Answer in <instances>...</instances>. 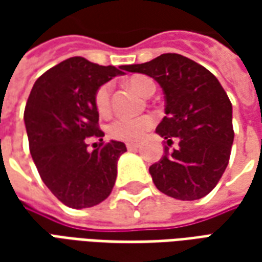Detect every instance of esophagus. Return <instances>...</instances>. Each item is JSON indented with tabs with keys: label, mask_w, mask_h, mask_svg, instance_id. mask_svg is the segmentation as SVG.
I'll return each mask as SVG.
<instances>
[{
	"label": "esophagus",
	"mask_w": 262,
	"mask_h": 262,
	"mask_svg": "<svg viewBox=\"0 0 262 262\" xmlns=\"http://www.w3.org/2000/svg\"><path fill=\"white\" fill-rule=\"evenodd\" d=\"M126 147H127V150H136L139 144L137 143H126Z\"/></svg>",
	"instance_id": "obj_1"
}]
</instances>
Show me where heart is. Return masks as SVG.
<instances>
[{
	"mask_svg": "<svg viewBox=\"0 0 262 262\" xmlns=\"http://www.w3.org/2000/svg\"><path fill=\"white\" fill-rule=\"evenodd\" d=\"M129 85L139 92L143 97H147L148 92L156 90V85L151 78L144 75H136L129 80ZM95 106L101 115H108L111 111V85L103 84L95 94ZM154 125V118L151 115H142L136 118L119 116L108 125L109 136L122 142H133L137 140Z\"/></svg>",
	"mask_w": 262,
	"mask_h": 262,
	"instance_id": "b5f03b06",
	"label": "heart"
}]
</instances>
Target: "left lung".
Returning <instances> with one entry per match:
<instances>
[{"label": "left lung", "instance_id": "8db88e82", "mask_svg": "<svg viewBox=\"0 0 262 262\" xmlns=\"http://www.w3.org/2000/svg\"><path fill=\"white\" fill-rule=\"evenodd\" d=\"M123 70L151 77L164 92L165 116L156 133L167 146L161 160L148 168L154 185L181 201L208 195L229 164L234 139L233 109L223 86L203 66L177 53ZM174 138L179 147L168 152Z\"/></svg>", "mask_w": 262, "mask_h": 262}]
</instances>
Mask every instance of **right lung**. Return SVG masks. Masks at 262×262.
Returning <instances> with one entry per match:
<instances>
[{"label":"right lung","instance_id":"obj_1","mask_svg":"<svg viewBox=\"0 0 262 262\" xmlns=\"http://www.w3.org/2000/svg\"><path fill=\"white\" fill-rule=\"evenodd\" d=\"M122 74L114 66L71 57L40 75L28 98L24 120L32 159L45 185L69 208H91L112 192L126 146L102 143L95 94ZM88 137L101 142L92 152Z\"/></svg>","mask_w":262,"mask_h":262}]
</instances>
